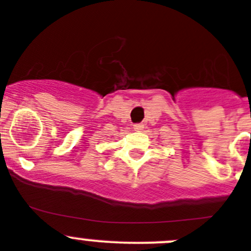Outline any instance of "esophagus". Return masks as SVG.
I'll use <instances>...</instances> for the list:
<instances>
[{
	"instance_id": "1",
	"label": "esophagus",
	"mask_w": 251,
	"mask_h": 251,
	"mask_svg": "<svg viewBox=\"0 0 251 251\" xmlns=\"http://www.w3.org/2000/svg\"><path fill=\"white\" fill-rule=\"evenodd\" d=\"M133 130H135V131H142V130H144V125H142V124H136V125H133Z\"/></svg>"
}]
</instances>
